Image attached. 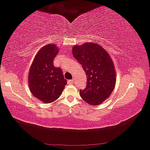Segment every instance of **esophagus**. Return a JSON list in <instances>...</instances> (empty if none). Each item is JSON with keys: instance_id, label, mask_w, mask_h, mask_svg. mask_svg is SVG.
Wrapping results in <instances>:
<instances>
[{"instance_id": "obj_1", "label": "esophagus", "mask_w": 150, "mask_h": 150, "mask_svg": "<svg viewBox=\"0 0 150 150\" xmlns=\"http://www.w3.org/2000/svg\"><path fill=\"white\" fill-rule=\"evenodd\" d=\"M74 83V79H71L68 81L69 84H72V83Z\"/></svg>"}]
</instances>
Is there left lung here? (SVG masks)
Masks as SVG:
<instances>
[{
    "mask_svg": "<svg viewBox=\"0 0 150 150\" xmlns=\"http://www.w3.org/2000/svg\"><path fill=\"white\" fill-rule=\"evenodd\" d=\"M74 57L81 64L87 82L80 96L91 105H99L112 94L116 83V73L111 57L99 45L86 43L74 46Z\"/></svg>",
    "mask_w": 150,
    "mask_h": 150,
    "instance_id": "8db88e82",
    "label": "left lung"
}]
</instances>
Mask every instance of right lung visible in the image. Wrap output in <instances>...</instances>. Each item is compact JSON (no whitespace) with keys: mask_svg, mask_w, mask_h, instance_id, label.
Instances as JSON below:
<instances>
[{"mask_svg":"<svg viewBox=\"0 0 150 150\" xmlns=\"http://www.w3.org/2000/svg\"><path fill=\"white\" fill-rule=\"evenodd\" d=\"M58 52V48L54 44H48L41 48L29 71L30 91L36 99L44 103L56 100L67 83L61 68L54 65V59Z\"/></svg>","mask_w":150,"mask_h":150,"instance_id":"obj_1","label":"right lung"}]
</instances>
